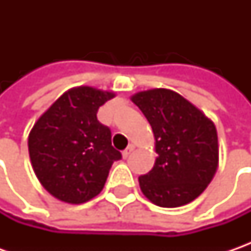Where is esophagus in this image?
<instances>
[{
  "label": "esophagus",
  "mask_w": 251,
  "mask_h": 251,
  "mask_svg": "<svg viewBox=\"0 0 251 251\" xmlns=\"http://www.w3.org/2000/svg\"><path fill=\"white\" fill-rule=\"evenodd\" d=\"M132 151H134V145H128V147H127V150L123 151V158H124V159H126V158H128Z\"/></svg>",
  "instance_id": "1"
}]
</instances>
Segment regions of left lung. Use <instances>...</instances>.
Returning a JSON list of instances; mask_svg holds the SVG:
<instances>
[{"instance_id": "8db88e82", "label": "left lung", "mask_w": 251, "mask_h": 251, "mask_svg": "<svg viewBox=\"0 0 251 251\" xmlns=\"http://www.w3.org/2000/svg\"><path fill=\"white\" fill-rule=\"evenodd\" d=\"M131 100L150 121L156 141L155 165L138 178L144 196L163 208L191 202L217 172L218 135L214 123L169 89L140 92Z\"/></svg>"}]
</instances>
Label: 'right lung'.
I'll use <instances>...</instances> for the list:
<instances>
[{
    "label": "right lung",
    "mask_w": 251,
    "mask_h": 251,
    "mask_svg": "<svg viewBox=\"0 0 251 251\" xmlns=\"http://www.w3.org/2000/svg\"><path fill=\"white\" fill-rule=\"evenodd\" d=\"M114 93L91 86L65 92L36 121L29 134V155L39 181L51 196L82 204L104 187L113 162L121 153L111 131L98 120L101 104Z\"/></svg>",
    "instance_id": "obj_1"
}]
</instances>
